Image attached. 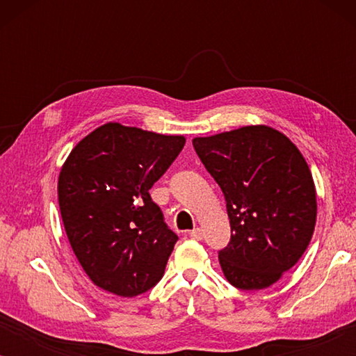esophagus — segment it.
<instances>
[{"mask_svg":"<svg viewBox=\"0 0 356 356\" xmlns=\"http://www.w3.org/2000/svg\"><path fill=\"white\" fill-rule=\"evenodd\" d=\"M189 238H193V240H202V230L201 228H194V230L189 232Z\"/></svg>","mask_w":356,"mask_h":356,"instance_id":"1","label":"esophagus"}]
</instances>
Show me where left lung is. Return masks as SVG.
Wrapping results in <instances>:
<instances>
[{"mask_svg":"<svg viewBox=\"0 0 356 356\" xmlns=\"http://www.w3.org/2000/svg\"><path fill=\"white\" fill-rule=\"evenodd\" d=\"M193 145L227 201L232 236L218 251L223 275L236 289H267L313 236L318 206L308 163L286 136L262 124Z\"/></svg>","mask_w":356,"mask_h":356,"instance_id":"8db88e82","label":"left lung"}]
</instances>
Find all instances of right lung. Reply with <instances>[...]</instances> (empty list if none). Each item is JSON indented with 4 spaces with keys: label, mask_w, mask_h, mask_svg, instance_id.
I'll use <instances>...</instances> for the list:
<instances>
[{
    "label": "right lung",
    "mask_w": 356,
    "mask_h": 356,
    "mask_svg": "<svg viewBox=\"0 0 356 356\" xmlns=\"http://www.w3.org/2000/svg\"><path fill=\"white\" fill-rule=\"evenodd\" d=\"M183 136L106 123L66 159L58 202L67 240L97 286L138 296L163 277L177 233L149 189L181 152Z\"/></svg>",
    "instance_id": "right-lung-1"
}]
</instances>
